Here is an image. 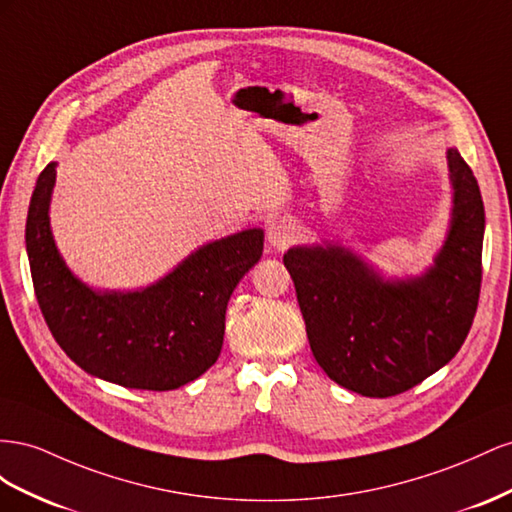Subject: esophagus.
Instances as JSON below:
<instances>
[{
    "instance_id": "34e87169",
    "label": "esophagus",
    "mask_w": 512,
    "mask_h": 512,
    "mask_svg": "<svg viewBox=\"0 0 512 512\" xmlns=\"http://www.w3.org/2000/svg\"><path fill=\"white\" fill-rule=\"evenodd\" d=\"M296 238V227L291 221H274L268 225V242L274 248H287Z\"/></svg>"
}]
</instances>
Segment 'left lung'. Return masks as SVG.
<instances>
[{
  "mask_svg": "<svg viewBox=\"0 0 512 512\" xmlns=\"http://www.w3.org/2000/svg\"><path fill=\"white\" fill-rule=\"evenodd\" d=\"M450 229L435 264L416 279L384 281L349 248L294 246V279L311 352L326 375L362 397L414 388L455 358L476 315L483 281L485 206L472 169L446 152Z\"/></svg>",
  "mask_w": 512,
  "mask_h": 512,
  "instance_id": "obj_1",
  "label": "left lung"
}]
</instances>
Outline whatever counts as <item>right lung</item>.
<instances>
[{"label": "right lung", "mask_w": 512, "mask_h": 512, "mask_svg": "<svg viewBox=\"0 0 512 512\" xmlns=\"http://www.w3.org/2000/svg\"><path fill=\"white\" fill-rule=\"evenodd\" d=\"M55 163L38 175L25 223L36 300L66 356L124 388L175 390L218 360L233 289L264 251V231L246 229L201 246L158 283L139 291H94L57 253L49 225Z\"/></svg>", "instance_id": "1"}]
</instances>
